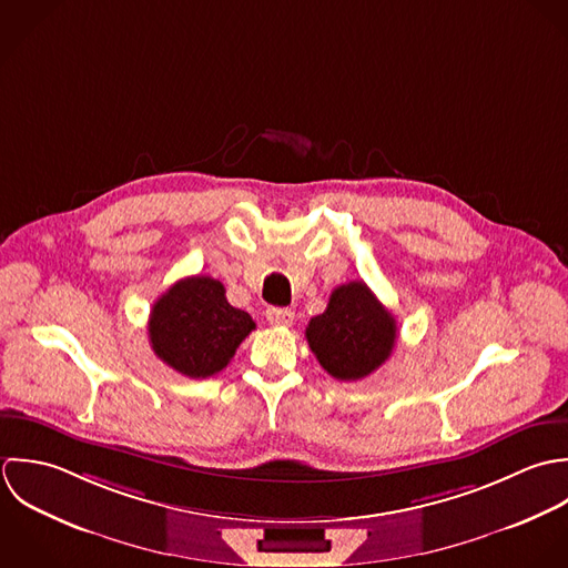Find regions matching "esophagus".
<instances>
[{"instance_id":"1","label":"esophagus","mask_w":568,"mask_h":568,"mask_svg":"<svg viewBox=\"0 0 568 568\" xmlns=\"http://www.w3.org/2000/svg\"><path fill=\"white\" fill-rule=\"evenodd\" d=\"M265 318L274 325V327H290L294 321V312L287 307H270L265 312Z\"/></svg>"}]
</instances>
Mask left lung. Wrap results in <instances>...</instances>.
<instances>
[{
    "instance_id": "left-lung-1",
    "label": "left lung",
    "mask_w": 568,
    "mask_h": 568,
    "mask_svg": "<svg viewBox=\"0 0 568 568\" xmlns=\"http://www.w3.org/2000/svg\"><path fill=\"white\" fill-rule=\"evenodd\" d=\"M305 336L332 377L355 382L390 357L397 325L366 283L351 281L332 292L327 310L310 321Z\"/></svg>"
}]
</instances>
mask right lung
I'll return each mask as SVG.
<instances>
[{"label":"right lung","instance_id":"1","mask_svg":"<svg viewBox=\"0 0 568 568\" xmlns=\"http://www.w3.org/2000/svg\"><path fill=\"white\" fill-rule=\"evenodd\" d=\"M247 312L232 307L226 287L211 276L171 285L149 316L153 353L178 373L204 379L226 368L236 346L254 329Z\"/></svg>","mask_w":568,"mask_h":568}]
</instances>
